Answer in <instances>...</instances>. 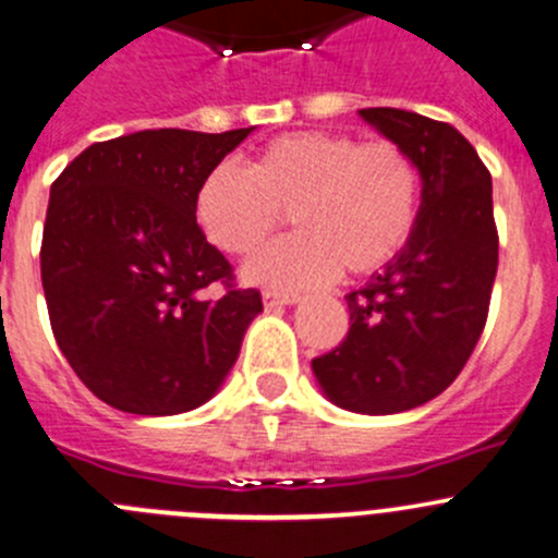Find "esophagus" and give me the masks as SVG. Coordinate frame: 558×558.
<instances>
[{
	"label": "esophagus",
	"mask_w": 558,
	"mask_h": 558,
	"mask_svg": "<svg viewBox=\"0 0 558 558\" xmlns=\"http://www.w3.org/2000/svg\"><path fill=\"white\" fill-rule=\"evenodd\" d=\"M301 301V295L298 292H281V290H263V303H266L268 308L271 306H292V303Z\"/></svg>",
	"instance_id": "obj_1"
}]
</instances>
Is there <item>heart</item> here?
I'll use <instances>...</instances> for the list:
<instances>
[{
    "label": "heart",
    "instance_id": "1",
    "mask_svg": "<svg viewBox=\"0 0 558 558\" xmlns=\"http://www.w3.org/2000/svg\"><path fill=\"white\" fill-rule=\"evenodd\" d=\"M422 174L400 142L292 131L263 145L246 171L220 163L201 180L193 215L231 257L260 250L290 211L298 233L252 257L255 284L303 290L338 271L367 277L403 252L418 220Z\"/></svg>",
    "mask_w": 558,
    "mask_h": 558
}]
</instances>
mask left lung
Listing matches in <instances>:
<instances>
[{
	"label": "left lung",
	"instance_id": "8db88e82",
	"mask_svg": "<svg viewBox=\"0 0 558 558\" xmlns=\"http://www.w3.org/2000/svg\"><path fill=\"white\" fill-rule=\"evenodd\" d=\"M360 114L413 155L422 206L403 252L347 295V338L312 367L336 405L400 413L438 398L484 332L499 255L492 174L449 123L395 107Z\"/></svg>",
	"mask_w": 558,
	"mask_h": 558
}]
</instances>
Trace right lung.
<instances>
[{
    "instance_id": "add662e5",
    "label": "right lung",
    "mask_w": 558,
    "mask_h": 558,
    "mask_svg": "<svg viewBox=\"0 0 558 558\" xmlns=\"http://www.w3.org/2000/svg\"><path fill=\"white\" fill-rule=\"evenodd\" d=\"M250 131L96 142L50 185L39 250L50 327L80 381L118 411L171 416L206 403L263 312L193 215L201 180Z\"/></svg>"
}]
</instances>
